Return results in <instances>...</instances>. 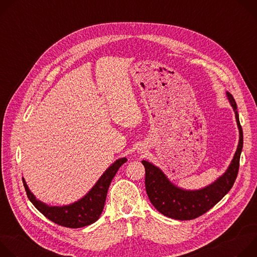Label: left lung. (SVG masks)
Masks as SVG:
<instances>
[{
  "label": "left lung",
  "mask_w": 257,
  "mask_h": 257,
  "mask_svg": "<svg viewBox=\"0 0 257 257\" xmlns=\"http://www.w3.org/2000/svg\"><path fill=\"white\" fill-rule=\"evenodd\" d=\"M227 96L235 111L240 137L237 151L228 170L212 184L199 190L181 189L173 184L161 169L146 161L141 162L145 168L146 193L153 205L164 215L180 221L196 218L214 206L233 187L239 171L243 148V131L236 101L228 91Z\"/></svg>",
  "instance_id": "1"
}]
</instances>
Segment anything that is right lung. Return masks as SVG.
I'll use <instances>...</instances> for the list:
<instances>
[{
  "label": "right lung",
  "instance_id": "obj_1",
  "mask_svg": "<svg viewBox=\"0 0 257 257\" xmlns=\"http://www.w3.org/2000/svg\"><path fill=\"white\" fill-rule=\"evenodd\" d=\"M127 162V159L122 158L117 160L111 167L101 175L91 190L78 201L64 206H50L35 198L26 185L22 178L23 185L28 199L50 221L62 227L77 229L88 226L97 221L102 212L107 189L109 184L118 172L119 168Z\"/></svg>",
  "mask_w": 257,
  "mask_h": 257
}]
</instances>
